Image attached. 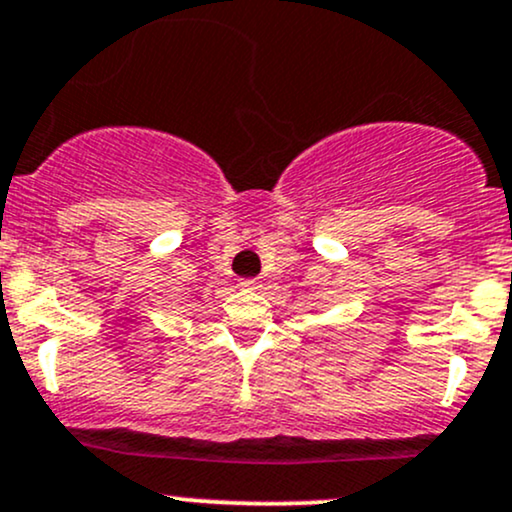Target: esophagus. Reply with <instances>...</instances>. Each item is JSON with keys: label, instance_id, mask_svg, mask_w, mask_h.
Segmentation results:
<instances>
[{"label": "esophagus", "instance_id": "esophagus-1", "mask_svg": "<svg viewBox=\"0 0 512 512\" xmlns=\"http://www.w3.org/2000/svg\"><path fill=\"white\" fill-rule=\"evenodd\" d=\"M240 286H243V289H257L260 282H257V279H240Z\"/></svg>", "mask_w": 512, "mask_h": 512}]
</instances>
